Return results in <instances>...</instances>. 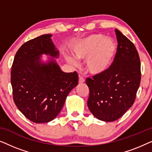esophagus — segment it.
<instances>
[{
    "label": "esophagus",
    "mask_w": 152,
    "mask_h": 152,
    "mask_svg": "<svg viewBox=\"0 0 152 152\" xmlns=\"http://www.w3.org/2000/svg\"><path fill=\"white\" fill-rule=\"evenodd\" d=\"M85 82V79L82 76H79V83H84Z\"/></svg>",
    "instance_id": "1"
}]
</instances>
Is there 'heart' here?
<instances>
[{"label":"heart","instance_id":"b5f03b06","mask_svg":"<svg viewBox=\"0 0 152 152\" xmlns=\"http://www.w3.org/2000/svg\"><path fill=\"white\" fill-rule=\"evenodd\" d=\"M72 52L76 59H87L86 68L91 74L99 75L107 71L113 63L116 45L111 39H103L101 34H91L74 43ZM68 60L76 64L71 57H68Z\"/></svg>","mask_w":152,"mask_h":152}]
</instances>
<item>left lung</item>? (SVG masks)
Segmentation results:
<instances>
[{"instance_id":"left-lung-1","label":"left lung","mask_w":152,"mask_h":152,"mask_svg":"<svg viewBox=\"0 0 152 152\" xmlns=\"http://www.w3.org/2000/svg\"><path fill=\"white\" fill-rule=\"evenodd\" d=\"M118 48L109 69L88 77V107L97 119L113 122L121 118L132 107L140 84V60L132 41L115 30Z\"/></svg>"}]
</instances>
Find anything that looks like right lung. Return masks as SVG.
Instances as JSON below:
<instances>
[{
  "instance_id": "right-lung-1",
  "label": "right lung",
  "mask_w": 152,
  "mask_h": 152,
  "mask_svg": "<svg viewBox=\"0 0 152 152\" xmlns=\"http://www.w3.org/2000/svg\"><path fill=\"white\" fill-rule=\"evenodd\" d=\"M51 34L27 41L18 50L11 70L14 102L19 111L36 123L48 122L57 117L66 97L78 84V74L64 72L53 59L45 64L41 55L57 58Z\"/></svg>"
}]
</instances>
